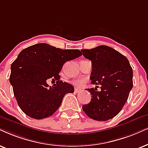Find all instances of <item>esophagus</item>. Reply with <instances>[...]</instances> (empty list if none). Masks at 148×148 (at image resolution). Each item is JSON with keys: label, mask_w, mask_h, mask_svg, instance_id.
<instances>
[{"label": "esophagus", "mask_w": 148, "mask_h": 148, "mask_svg": "<svg viewBox=\"0 0 148 148\" xmlns=\"http://www.w3.org/2000/svg\"><path fill=\"white\" fill-rule=\"evenodd\" d=\"M74 91H75V93H78L80 91V89H78V88H75V89H74Z\"/></svg>", "instance_id": "esophagus-1"}]
</instances>
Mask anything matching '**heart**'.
Returning a JSON list of instances; mask_svg holds the SVG:
<instances>
[{
    "mask_svg": "<svg viewBox=\"0 0 148 148\" xmlns=\"http://www.w3.org/2000/svg\"><path fill=\"white\" fill-rule=\"evenodd\" d=\"M85 80H82V79H77V80H75L73 81V84L78 87H83V86L85 85Z\"/></svg>",
    "mask_w": 148,
    "mask_h": 148,
    "instance_id": "obj_1",
    "label": "heart"
}]
</instances>
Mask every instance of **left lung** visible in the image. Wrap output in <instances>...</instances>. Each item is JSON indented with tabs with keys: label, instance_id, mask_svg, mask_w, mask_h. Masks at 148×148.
<instances>
[{
	"label": "left lung",
	"instance_id": "1",
	"mask_svg": "<svg viewBox=\"0 0 148 148\" xmlns=\"http://www.w3.org/2000/svg\"><path fill=\"white\" fill-rule=\"evenodd\" d=\"M82 51L92 63L91 83L100 85L101 89L98 91L96 86L87 89L92 98L82 106L83 111L95 120L113 118L122 109L133 86L130 63L120 52L104 45Z\"/></svg>",
	"mask_w": 148,
	"mask_h": 148
}]
</instances>
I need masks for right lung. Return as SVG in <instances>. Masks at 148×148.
I'll return each mask as SVG.
<instances>
[{"mask_svg":"<svg viewBox=\"0 0 148 148\" xmlns=\"http://www.w3.org/2000/svg\"><path fill=\"white\" fill-rule=\"evenodd\" d=\"M81 55L79 50H62L45 43L22 50L11 65L9 77L22 111L36 119L55 113L65 95L74 91L71 84L60 80L59 72L66 61ZM49 80H56V84L50 87Z\"/></svg>","mask_w":148,"mask_h":148,"instance_id":"1","label":"right lung"}]
</instances>
